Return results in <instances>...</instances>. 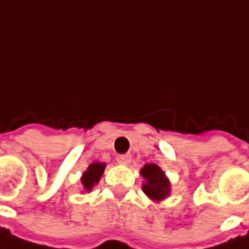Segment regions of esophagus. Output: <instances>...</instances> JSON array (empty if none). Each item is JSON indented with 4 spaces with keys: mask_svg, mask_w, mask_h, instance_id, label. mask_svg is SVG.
Returning <instances> with one entry per match:
<instances>
[{
    "mask_svg": "<svg viewBox=\"0 0 249 249\" xmlns=\"http://www.w3.org/2000/svg\"><path fill=\"white\" fill-rule=\"evenodd\" d=\"M131 158L132 157L129 154H120V155H117V161L120 164H123V165H128L131 162Z\"/></svg>",
    "mask_w": 249,
    "mask_h": 249,
    "instance_id": "obj_1",
    "label": "esophagus"
}]
</instances>
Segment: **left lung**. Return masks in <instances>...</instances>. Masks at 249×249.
<instances>
[{"mask_svg": "<svg viewBox=\"0 0 249 249\" xmlns=\"http://www.w3.org/2000/svg\"><path fill=\"white\" fill-rule=\"evenodd\" d=\"M141 175L145 178V184L142 185V190L151 199L161 201L170 194V182L158 165L147 164L141 170Z\"/></svg>", "mask_w": 249, "mask_h": 249, "instance_id": "left-lung-1", "label": "left lung"}]
</instances>
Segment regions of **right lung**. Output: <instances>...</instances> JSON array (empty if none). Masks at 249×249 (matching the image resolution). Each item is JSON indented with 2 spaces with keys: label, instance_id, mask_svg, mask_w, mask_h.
Returning <instances> with one entry per match:
<instances>
[{
  "label": "right lung",
  "instance_id": "1",
  "mask_svg": "<svg viewBox=\"0 0 249 249\" xmlns=\"http://www.w3.org/2000/svg\"><path fill=\"white\" fill-rule=\"evenodd\" d=\"M105 170V164L102 162H94L88 167V170L84 172L82 175V185L87 191H91L94 188V185L100 181L102 172Z\"/></svg>",
  "mask_w": 249,
  "mask_h": 249
}]
</instances>
